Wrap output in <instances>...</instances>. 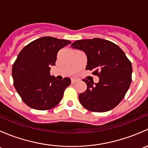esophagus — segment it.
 Wrapping results in <instances>:
<instances>
[{
	"mask_svg": "<svg viewBox=\"0 0 148 148\" xmlns=\"http://www.w3.org/2000/svg\"><path fill=\"white\" fill-rule=\"evenodd\" d=\"M71 84H74V83L77 82V80L74 79H71Z\"/></svg>",
	"mask_w": 148,
	"mask_h": 148,
	"instance_id": "1",
	"label": "esophagus"
}]
</instances>
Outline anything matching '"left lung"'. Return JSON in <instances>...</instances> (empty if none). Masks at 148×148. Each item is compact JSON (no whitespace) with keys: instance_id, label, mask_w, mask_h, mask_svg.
<instances>
[{"instance_id":"8db88e82","label":"left lung","mask_w":148,"mask_h":148,"mask_svg":"<svg viewBox=\"0 0 148 148\" xmlns=\"http://www.w3.org/2000/svg\"><path fill=\"white\" fill-rule=\"evenodd\" d=\"M71 47L83 51L87 58L86 70L99 77L98 83L83 79L86 89L79 94L82 105L91 112L110 111L125 97L132 82L130 61L114 43L102 38L78 40Z\"/></svg>"}]
</instances>
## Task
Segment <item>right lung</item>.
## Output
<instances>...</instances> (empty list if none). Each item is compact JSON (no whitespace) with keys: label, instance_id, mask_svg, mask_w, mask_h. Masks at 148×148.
<instances>
[{"label":"right lung","instance_id":"add662e5","mask_svg":"<svg viewBox=\"0 0 148 148\" xmlns=\"http://www.w3.org/2000/svg\"><path fill=\"white\" fill-rule=\"evenodd\" d=\"M71 41L51 36L41 37L21 51L12 69L13 84L28 107L47 110L62 100L69 78L57 80L50 75L51 66L56 63L57 53Z\"/></svg>","mask_w":148,"mask_h":148}]
</instances>
